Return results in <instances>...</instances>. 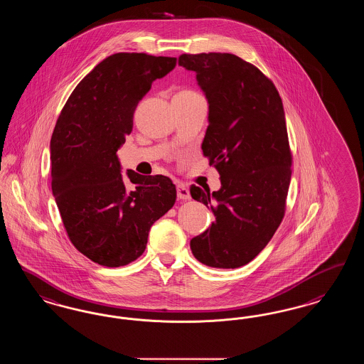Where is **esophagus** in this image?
<instances>
[{
    "instance_id": "1",
    "label": "esophagus",
    "mask_w": 364,
    "mask_h": 364,
    "mask_svg": "<svg viewBox=\"0 0 364 364\" xmlns=\"http://www.w3.org/2000/svg\"><path fill=\"white\" fill-rule=\"evenodd\" d=\"M177 198L181 199V200H188V199H191L189 189L184 184H178L177 186Z\"/></svg>"
}]
</instances>
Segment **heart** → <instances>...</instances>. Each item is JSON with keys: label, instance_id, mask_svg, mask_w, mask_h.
<instances>
[{"label": "heart", "instance_id": "obj_1", "mask_svg": "<svg viewBox=\"0 0 364 364\" xmlns=\"http://www.w3.org/2000/svg\"><path fill=\"white\" fill-rule=\"evenodd\" d=\"M180 95H196L195 92H192V90H181V92H178Z\"/></svg>", "mask_w": 364, "mask_h": 364}]
</instances>
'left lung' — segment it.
Returning a JSON list of instances; mask_svg holds the SVG:
<instances>
[{
    "instance_id": "1",
    "label": "left lung",
    "mask_w": 364,
    "mask_h": 364,
    "mask_svg": "<svg viewBox=\"0 0 364 364\" xmlns=\"http://www.w3.org/2000/svg\"><path fill=\"white\" fill-rule=\"evenodd\" d=\"M178 65L196 73L208 100L202 150L222 184L189 188L215 217L191 250L208 267L238 268L267 247L286 213L292 154L282 99L271 78L234 54H181Z\"/></svg>"
}]
</instances>
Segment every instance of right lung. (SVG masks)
<instances>
[{
  "mask_svg": "<svg viewBox=\"0 0 364 364\" xmlns=\"http://www.w3.org/2000/svg\"><path fill=\"white\" fill-rule=\"evenodd\" d=\"M176 58L117 53L74 87L51 136V188L69 240L92 262L136 260L151 225L176 202L166 176L120 175L117 151L132 130L138 102Z\"/></svg>",
  "mask_w": 364,
  "mask_h": 364,
  "instance_id": "add662e5",
  "label": "right lung"
}]
</instances>
